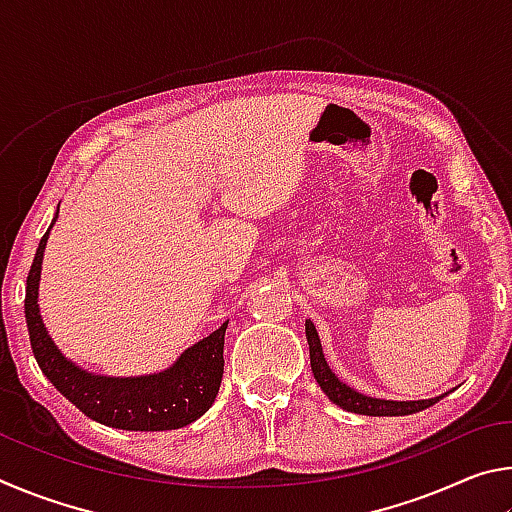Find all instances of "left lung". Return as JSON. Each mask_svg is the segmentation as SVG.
I'll use <instances>...</instances> for the list:
<instances>
[{
	"instance_id": "1",
	"label": "left lung",
	"mask_w": 512,
	"mask_h": 512,
	"mask_svg": "<svg viewBox=\"0 0 512 512\" xmlns=\"http://www.w3.org/2000/svg\"><path fill=\"white\" fill-rule=\"evenodd\" d=\"M305 332H307V343H309V359H311V372L318 381V386L323 388V393L332 400L334 404H339L341 409L359 413V415H411L429 409V406L436 404L440 397H431V400H418V402H393V400H377V397H368L354 391V388L345 386L343 381L329 370L327 361L323 357V348H320V339L318 332L311 320L305 323Z\"/></svg>"
}]
</instances>
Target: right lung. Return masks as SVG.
Wrapping results in <instances>:
<instances>
[{"instance_id": "1", "label": "right lung", "mask_w": 512, "mask_h": 512, "mask_svg": "<svg viewBox=\"0 0 512 512\" xmlns=\"http://www.w3.org/2000/svg\"><path fill=\"white\" fill-rule=\"evenodd\" d=\"M51 225L45 237L40 239L36 259H33L27 277V298H24L29 339L40 370L76 409L106 427L126 431H167L187 427L189 422L201 418L212 406L221 386L223 343L228 323H223L207 339L185 350L169 370L158 372V375L117 379L90 375V372L76 368L49 339L38 307L42 255H45Z\"/></svg>"}]
</instances>
